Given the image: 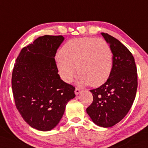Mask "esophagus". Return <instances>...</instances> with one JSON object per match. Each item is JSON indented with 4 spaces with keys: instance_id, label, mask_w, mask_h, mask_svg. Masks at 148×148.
<instances>
[{
    "instance_id": "obj_1",
    "label": "esophagus",
    "mask_w": 148,
    "mask_h": 148,
    "mask_svg": "<svg viewBox=\"0 0 148 148\" xmlns=\"http://www.w3.org/2000/svg\"><path fill=\"white\" fill-rule=\"evenodd\" d=\"M81 90L80 88H76V89H75V91H74V92H75V94H76V95H78V94H79L80 92H81Z\"/></svg>"
}]
</instances>
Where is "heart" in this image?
Here are the masks:
<instances>
[{
    "mask_svg": "<svg viewBox=\"0 0 148 148\" xmlns=\"http://www.w3.org/2000/svg\"><path fill=\"white\" fill-rule=\"evenodd\" d=\"M56 59L60 77L71 83L80 74L81 85L98 87L109 79L112 69L113 54L105 39L83 37L71 39L64 44ZM77 68H76V67Z\"/></svg>",
    "mask_w": 148,
    "mask_h": 148,
    "instance_id": "heart-1",
    "label": "heart"
}]
</instances>
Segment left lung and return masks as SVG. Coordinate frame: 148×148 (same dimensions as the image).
Wrapping results in <instances>:
<instances>
[{"instance_id":"1","label":"left lung","mask_w":148,"mask_h":148,"mask_svg":"<svg viewBox=\"0 0 148 148\" xmlns=\"http://www.w3.org/2000/svg\"><path fill=\"white\" fill-rule=\"evenodd\" d=\"M101 34L112 51V69L104 84L90 90L93 101L86 111L97 125L110 127L120 122L132 106L138 85L137 70L129 49L108 34Z\"/></svg>"}]
</instances>
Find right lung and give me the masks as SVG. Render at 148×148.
I'll return each mask as SVG.
<instances>
[{
    "label": "right lung",
    "instance_id": "obj_1",
    "mask_svg": "<svg viewBox=\"0 0 148 148\" xmlns=\"http://www.w3.org/2000/svg\"><path fill=\"white\" fill-rule=\"evenodd\" d=\"M63 36L45 35L21 49L12 87L16 107L32 127L49 131L58 125L75 88L60 79L55 55Z\"/></svg>",
    "mask_w": 148,
    "mask_h": 148
}]
</instances>
